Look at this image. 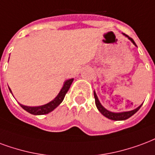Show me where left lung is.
<instances>
[{
    "instance_id": "1",
    "label": "left lung",
    "mask_w": 155,
    "mask_h": 155,
    "mask_svg": "<svg viewBox=\"0 0 155 155\" xmlns=\"http://www.w3.org/2000/svg\"><path fill=\"white\" fill-rule=\"evenodd\" d=\"M124 36H126L127 38H128V39L130 40V42H132L134 45L137 47L136 44V42H134V40L130 38L129 36H127V34H122ZM94 98H95V104H96V107H97V108L98 110L100 112L104 117H106L108 119H111V120H113V121H124V120H127L128 119L129 117H130L131 116H133L135 113L138 111L140 108V107L142 106V104L141 105H140L138 107H136V109H133L131 111H127V112H121V113H113V112H111V111H108L107 109H106L105 107H104L101 103L99 102L98 100V98L97 94H96V93L95 91H94Z\"/></svg>"
}]
</instances>
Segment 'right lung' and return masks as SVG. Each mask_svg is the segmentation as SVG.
<instances>
[{
    "mask_svg": "<svg viewBox=\"0 0 155 155\" xmlns=\"http://www.w3.org/2000/svg\"><path fill=\"white\" fill-rule=\"evenodd\" d=\"M74 81V79H70V80H66L64 82L62 88L60 90L59 94L57 95V97L51 100V102H49L48 104H44V105H41V106H36V107H30V106H25L23 104H19V105L22 107L23 108L27 111L28 113L33 114V115H44V114H48V113H51V111L58 107L61 104V103L62 102L64 98H65V95L67 93V91L70 89V87L71 85L72 82ZM10 93L12 94L11 89L9 88Z\"/></svg>",
    "mask_w": 155,
    "mask_h": 155,
    "instance_id": "obj_1",
    "label": "right lung"
}]
</instances>
